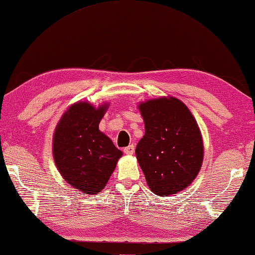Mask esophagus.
Segmentation results:
<instances>
[{"instance_id":"1","label":"esophagus","mask_w":255,"mask_h":255,"mask_svg":"<svg viewBox=\"0 0 255 255\" xmlns=\"http://www.w3.org/2000/svg\"><path fill=\"white\" fill-rule=\"evenodd\" d=\"M123 151H124V153H127V155H133V152H134V145L130 144L128 147L124 148Z\"/></svg>"}]
</instances>
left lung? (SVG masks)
Instances as JSON below:
<instances>
[{"instance_id":"left-lung-1","label":"left lung","mask_w":255,"mask_h":255,"mask_svg":"<svg viewBox=\"0 0 255 255\" xmlns=\"http://www.w3.org/2000/svg\"><path fill=\"white\" fill-rule=\"evenodd\" d=\"M144 135L135 155L145 181L157 195L176 194L197 177L203 161V141L189 108L175 97L139 104Z\"/></svg>"}]
</instances>
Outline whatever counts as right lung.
<instances>
[{"label": "right lung", "instance_id": "right-lung-1", "mask_svg": "<svg viewBox=\"0 0 255 255\" xmlns=\"http://www.w3.org/2000/svg\"><path fill=\"white\" fill-rule=\"evenodd\" d=\"M108 104L96 108L88 102L71 105L53 136V156L58 172L74 189L98 194L106 186L122 151L99 131Z\"/></svg>", "mask_w": 255, "mask_h": 255}]
</instances>
